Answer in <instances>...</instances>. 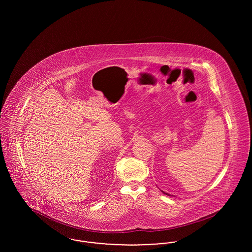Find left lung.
<instances>
[{"label": "left lung", "mask_w": 252, "mask_h": 252, "mask_svg": "<svg viewBox=\"0 0 252 252\" xmlns=\"http://www.w3.org/2000/svg\"><path fill=\"white\" fill-rule=\"evenodd\" d=\"M161 192H163V193H165V194H167V195H170L169 193H167V192H163V191H161Z\"/></svg>", "instance_id": "obj_1"}]
</instances>
